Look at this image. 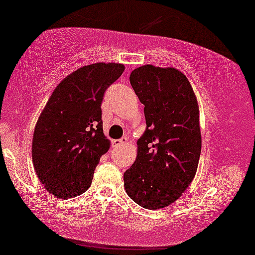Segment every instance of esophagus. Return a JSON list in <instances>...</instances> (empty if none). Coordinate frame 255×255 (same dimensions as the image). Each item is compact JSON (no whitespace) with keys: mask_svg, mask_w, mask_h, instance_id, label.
Masks as SVG:
<instances>
[{"mask_svg":"<svg viewBox=\"0 0 255 255\" xmlns=\"http://www.w3.org/2000/svg\"><path fill=\"white\" fill-rule=\"evenodd\" d=\"M127 142H128V138H127V136H123L122 139H120V140H115L114 142H113V146H114V147L123 146V144H125Z\"/></svg>","mask_w":255,"mask_h":255,"instance_id":"1","label":"esophagus"}]
</instances>
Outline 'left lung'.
<instances>
[{
  "label": "left lung",
  "mask_w": 255,
  "mask_h": 255,
  "mask_svg": "<svg viewBox=\"0 0 255 255\" xmlns=\"http://www.w3.org/2000/svg\"><path fill=\"white\" fill-rule=\"evenodd\" d=\"M144 105L147 128L124 173L125 190L148 210L166 207L183 194L197 171L202 149L199 108L191 85L173 67L144 65L130 75Z\"/></svg>",
  "instance_id": "1"
}]
</instances>
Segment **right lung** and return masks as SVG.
Masks as SVG:
<instances>
[{
	"instance_id": "right-lung-1",
	"label": "right lung",
	"mask_w": 255,
	"mask_h": 255,
	"mask_svg": "<svg viewBox=\"0 0 255 255\" xmlns=\"http://www.w3.org/2000/svg\"><path fill=\"white\" fill-rule=\"evenodd\" d=\"M124 65L97 62L65 77L54 89L34 130L32 157L50 194L68 199L91 186L95 168L111 146L101 121L105 91Z\"/></svg>"
}]
</instances>
